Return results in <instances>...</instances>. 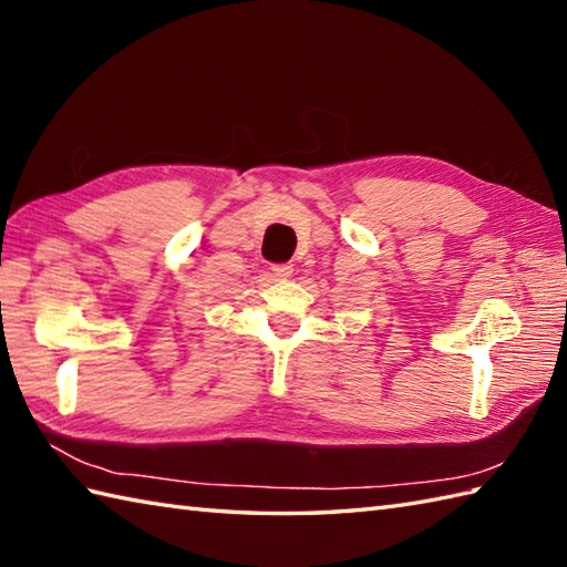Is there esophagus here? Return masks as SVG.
Segmentation results:
<instances>
[{"instance_id":"obj_1","label":"esophagus","mask_w":567,"mask_h":567,"mask_svg":"<svg viewBox=\"0 0 567 567\" xmlns=\"http://www.w3.org/2000/svg\"><path fill=\"white\" fill-rule=\"evenodd\" d=\"M272 277L275 280H287V277H292V265H275Z\"/></svg>"}]
</instances>
